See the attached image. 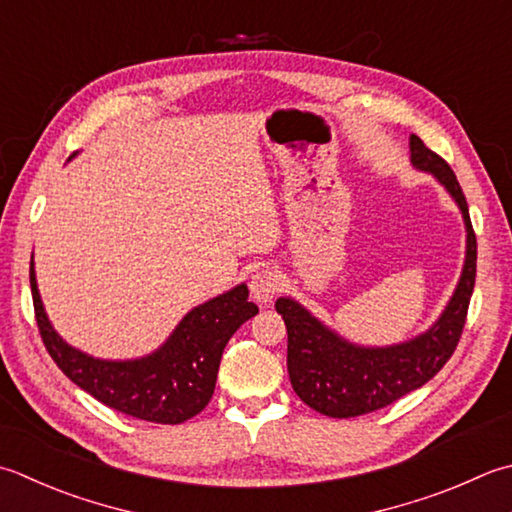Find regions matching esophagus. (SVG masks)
<instances>
[{
	"label": "esophagus",
	"instance_id": "obj_1",
	"mask_svg": "<svg viewBox=\"0 0 512 512\" xmlns=\"http://www.w3.org/2000/svg\"><path fill=\"white\" fill-rule=\"evenodd\" d=\"M248 286H250V295H253L255 302L270 304L279 290V275L275 273V270L262 268V270H257L253 277H250Z\"/></svg>",
	"mask_w": 512,
	"mask_h": 512
}]
</instances>
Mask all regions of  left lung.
I'll return each instance as SVG.
<instances>
[{
  "label": "left lung",
  "mask_w": 512,
  "mask_h": 512,
  "mask_svg": "<svg viewBox=\"0 0 512 512\" xmlns=\"http://www.w3.org/2000/svg\"><path fill=\"white\" fill-rule=\"evenodd\" d=\"M410 164L453 197L466 226V257L442 315L424 333L390 346H362L328 328L293 297L275 302L288 330V377L306 406L326 417H357L397 402L430 382L455 353L477 273V239L457 177L442 157L410 135Z\"/></svg>",
  "instance_id": "1"
}]
</instances>
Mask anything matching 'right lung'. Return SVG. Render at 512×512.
Wrapping results in <instances>:
<instances>
[{"mask_svg": "<svg viewBox=\"0 0 512 512\" xmlns=\"http://www.w3.org/2000/svg\"><path fill=\"white\" fill-rule=\"evenodd\" d=\"M30 290L44 346L70 382L108 408L155 424H182L202 413L213 397L228 339L259 313L248 302V286L237 284L186 313L153 353L135 359H99L64 342L50 324L33 259Z\"/></svg>", "mask_w": 512, "mask_h": 512, "instance_id": "add662e5", "label": "right lung"}]
</instances>
